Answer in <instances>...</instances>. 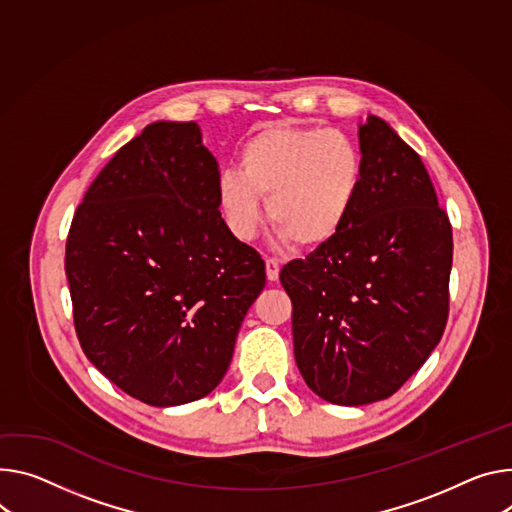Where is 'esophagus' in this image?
I'll list each match as a JSON object with an SVG mask.
<instances>
[{
	"label": "esophagus",
	"mask_w": 512,
	"mask_h": 512,
	"mask_svg": "<svg viewBox=\"0 0 512 512\" xmlns=\"http://www.w3.org/2000/svg\"><path fill=\"white\" fill-rule=\"evenodd\" d=\"M265 269H267V280L275 282L280 277V261L277 259H265Z\"/></svg>",
	"instance_id": "34e87169"
}]
</instances>
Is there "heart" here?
Instances as JSON below:
<instances>
[{
    "label": "heart",
    "instance_id": "1",
    "mask_svg": "<svg viewBox=\"0 0 512 512\" xmlns=\"http://www.w3.org/2000/svg\"><path fill=\"white\" fill-rule=\"evenodd\" d=\"M239 167L218 177L226 226L251 241L263 222L261 198L280 237L296 249H316L339 235L363 188V155L339 130L267 124L239 151Z\"/></svg>",
    "mask_w": 512,
    "mask_h": 512
}]
</instances>
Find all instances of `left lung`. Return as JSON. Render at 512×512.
I'll return each instance as SVG.
<instances>
[{
    "label": "left lung",
    "instance_id": "8db88e82",
    "mask_svg": "<svg viewBox=\"0 0 512 512\" xmlns=\"http://www.w3.org/2000/svg\"><path fill=\"white\" fill-rule=\"evenodd\" d=\"M363 188L329 243L284 265L294 355L333 404L390 398L443 337L453 235L414 149L380 118L359 126Z\"/></svg>",
    "mask_w": 512,
    "mask_h": 512
}]
</instances>
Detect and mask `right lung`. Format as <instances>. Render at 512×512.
I'll list each match as a JSON object with an SVG mask.
<instances>
[{"label":"right lung","instance_id":"add662e5","mask_svg":"<svg viewBox=\"0 0 512 512\" xmlns=\"http://www.w3.org/2000/svg\"><path fill=\"white\" fill-rule=\"evenodd\" d=\"M218 163L196 122H155L91 181L65 271L87 359L128 396L177 406L210 394L265 261L218 210Z\"/></svg>","mask_w":512,"mask_h":512}]
</instances>
